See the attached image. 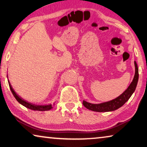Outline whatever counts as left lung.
<instances>
[{
  "label": "left lung",
  "instance_id": "left-lung-1",
  "mask_svg": "<svg viewBox=\"0 0 147 147\" xmlns=\"http://www.w3.org/2000/svg\"><path fill=\"white\" fill-rule=\"evenodd\" d=\"M135 65V75H134V79L131 83L124 91L120 96L113 99L112 100L100 104H91L86 100L83 101V105L86 108L89 109V110L97 111V112H108V111H112L121 108L123 106L128 99L131 97L134 92L135 91L137 87V84L138 82L139 79V73H138V67L137 63L134 61Z\"/></svg>",
  "mask_w": 147,
  "mask_h": 147
}]
</instances>
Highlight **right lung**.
<instances>
[{
	"label": "right lung",
	"mask_w": 147,
	"mask_h": 147,
	"mask_svg": "<svg viewBox=\"0 0 147 147\" xmlns=\"http://www.w3.org/2000/svg\"><path fill=\"white\" fill-rule=\"evenodd\" d=\"M9 88L11 89L12 94H13L14 97L16 98V99L17 101H18V102L22 104V105L24 106V107H26V108L34 111H49L50 109L53 108L52 104H49V105H36V104L28 102V101L24 100L23 98H22L21 97H20L19 95H17L16 92L14 91L13 88H12V87L10 85L9 82Z\"/></svg>",
	"instance_id": "1"
}]
</instances>
